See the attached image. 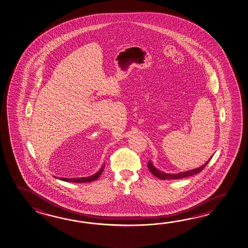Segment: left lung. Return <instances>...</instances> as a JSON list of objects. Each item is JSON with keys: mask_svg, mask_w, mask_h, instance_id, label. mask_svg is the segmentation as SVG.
Here are the masks:
<instances>
[{"mask_svg": "<svg viewBox=\"0 0 248 248\" xmlns=\"http://www.w3.org/2000/svg\"><path fill=\"white\" fill-rule=\"evenodd\" d=\"M211 158H212V156L210 157V159H209L204 165L200 166V168H196V169L191 170H188V171H186V172H181V173L177 174L164 173V172H162L160 170L156 169L150 161L148 162L147 165L148 168L150 170V171H151L154 176H156V178H160V179H163V180H165V179H179V178L190 177V176H192V175H194V174L200 173V171L204 169V167L206 166V165L208 164L209 161L211 160Z\"/></svg>", "mask_w": 248, "mask_h": 248, "instance_id": "1", "label": "left lung"}]
</instances>
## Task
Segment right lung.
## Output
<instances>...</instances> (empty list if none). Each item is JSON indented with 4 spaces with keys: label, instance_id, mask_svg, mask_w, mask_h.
Listing matches in <instances>:
<instances>
[{
    "label": "right lung",
    "instance_id": "add662e5",
    "mask_svg": "<svg viewBox=\"0 0 248 248\" xmlns=\"http://www.w3.org/2000/svg\"><path fill=\"white\" fill-rule=\"evenodd\" d=\"M105 169V165L101 168L96 173L92 175L91 177H87V178H60L61 180L66 181V182H74V183H88L92 182L94 180H96L97 178L100 177L101 173L103 172V170Z\"/></svg>",
    "mask_w": 248,
    "mask_h": 248
}]
</instances>
